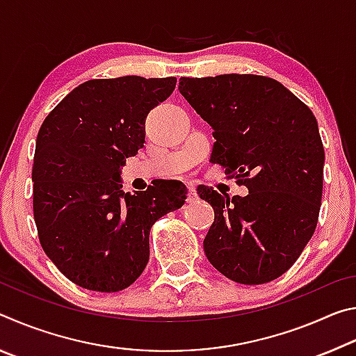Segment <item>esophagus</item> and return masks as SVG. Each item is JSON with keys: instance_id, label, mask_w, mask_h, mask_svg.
Segmentation results:
<instances>
[{"instance_id": "34e87169", "label": "esophagus", "mask_w": 356, "mask_h": 356, "mask_svg": "<svg viewBox=\"0 0 356 356\" xmlns=\"http://www.w3.org/2000/svg\"><path fill=\"white\" fill-rule=\"evenodd\" d=\"M197 200V191L195 185H188V196H186V202H196Z\"/></svg>"}]
</instances>
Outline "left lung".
Instances as JSON below:
<instances>
[{"label":"left lung","instance_id":"obj_1","mask_svg":"<svg viewBox=\"0 0 356 356\" xmlns=\"http://www.w3.org/2000/svg\"><path fill=\"white\" fill-rule=\"evenodd\" d=\"M179 91L213 129L210 161L248 188L232 197L200 190L215 212L204 238L209 262L240 284L276 280L317 226L325 152L314 114L261 75L182 76Z\"/></svg>","mask_w":356,"mask_h":356}]
</instances>
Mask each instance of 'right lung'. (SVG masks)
I'll return each mask as SVG.
<instances>
[{"instance_id":"right-lung-1","label":"right lung","mask_w":356,"mask_h":356,"mask_svg":"<svg viewBox=\"0 0 356 356\" xmlns=\"http://www.w3.org/2000/svg\"><path fill=\"white\" fill-rule=\"evenodd\" d=\"M176 76L89 80L45 118L35 141L33 209L45 254L80 287L118 292L149 262V232L184 206L179 180L134 195L122 166L146 138L149 111L176 88Z\"/></svg>"}]
</instances>
